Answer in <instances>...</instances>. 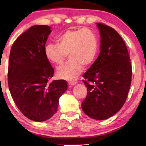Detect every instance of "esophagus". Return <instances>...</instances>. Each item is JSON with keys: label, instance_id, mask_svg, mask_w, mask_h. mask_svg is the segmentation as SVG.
<instances>
[{"label": "esophagus", "instance_id": "1", "mask_svg": "<svg viewBox=\"0 0 146 146\" xmlns=\"http://www.w3.org/2000/svg\"><path fill=\"white\" fill-rule=\"evenodd\" d=\"M77 83H78V82H77L76 81H74V80L68 82V84H69V85H70V86H74V85L76 84Z\"/></svg>", "mask_w": 146, "mask_h": 146}]
</instances>
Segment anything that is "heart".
<instances>
[{
  "instance_id": "obj_1",
  "label": "heart",
  "mask_w": 146,
  "mask_h": 146,
  "mask_svg": "<svg viewBox=\"0 0 146 146\" xmlns=\"http://www.w3.org/2000/svg\"><path fill=\"white\" fill-rule=\"evenodd\" d=\"M56 42H48L44 54L51 62L61 65L68 53L70 60L58 68V76L66 80L76 78L84 70V66L90 65L98 52V40L90 29H68L56 37Z\"/></svg>"
}]
</instances>
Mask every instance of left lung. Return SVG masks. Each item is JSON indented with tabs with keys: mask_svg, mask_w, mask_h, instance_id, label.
<instances>
[{
	"mask_svg": "<svg viewBox=\"0 0 146 146\" xmlns=\"http://www.w3.org/2000/svg\"><path fill=\"white\" fill-rule=\"evenodd\" d=\"M96 25L101 37L100 52L83 75L88 94L82 108L90 117L103 120L124 104L132 72L128 51L120 35L108 26Z\"/></svg>",
	"mask_w": 146,
	"mask_h": 146,
	"instance_id": "1",
	"label": "left lung"
}]
</instances>
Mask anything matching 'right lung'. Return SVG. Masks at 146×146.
<instances>
[{
    "label": "right lung",
    "mask_w": 146,
    "mask_h": 146,
    "mask_svg": "<svg viewBox=\"0 0 146 146\" xmlns=\"http://www.w3.org/2000/svg\"><path fill=\"white\" fill-rule=\"evenodd\" d=\"M35 25L17 38L9 56L10 92L20 111L31 120L44 121L57 111L59 98L67 90V82L52 80L54 70L44 54L52 31Z\"/></svg>",
    "instance_id": "1"
}]
</instances>
